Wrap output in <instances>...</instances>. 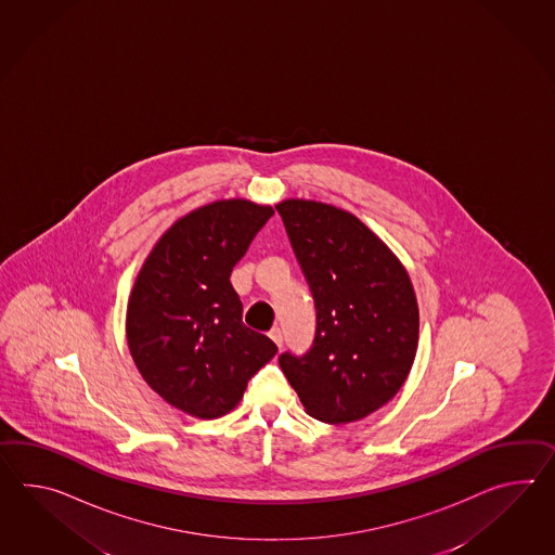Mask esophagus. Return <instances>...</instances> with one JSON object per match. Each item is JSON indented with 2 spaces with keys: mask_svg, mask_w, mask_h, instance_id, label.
Returning a JSON list of instances; mask_svg holds the SVG:
<instances>
[{
  "mask_svg": "<svg viewBox=\"0 0 555 555\" xmlns=\"http://www.w3.org/2000/svg\"><path fill=\"white\" fill-rule=\"evenodd\" d=\"M269 337L274 340V345L281 349L283 347V333H281V328L279 326H274V328H271V333H269Z\"/></svg>",
  "mask_w": 555,
  "mask_h": 555,
  "instance_id": "1",
  "label": "esophagus"
}]
</instances>
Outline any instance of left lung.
<instances>
[{"instance_id": "left-lung-1", "label": "left lung", "mask_w": 555, "mask_h": 555, "mask_svg": "<svg viewBox=\"0 0 555 555\" xmlns=\"http://www.w3.org/2000/svg\"><path fill=\"white\" fill-rule=\"evenodd\" d=\"M317 311L312 345L279 365L314 420L351 423L392 399L413 365L420 311L391 250L328 204L276 206Z\"/></svg>"}]
</instances>
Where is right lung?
I'll list each match as a JSON object with an SVG mask.
<instances>
[{"label":"right lung","instance_id":"right-lung-1","mask_svg":"<svg viewBox=\"0 0 555 555\" xmlns=\"http://www.w3.org/2000/svg\"><path fill=\"white\" fill-rule=\"evenodd\" d=\"M271 206L218 201L172 224L146 258L128 305L135 366L184 413L217 420L238 405L248 380L276 354L271 338L243 323L230 272Z\"/></svg>","mask_w":555,"mask_h":555}]
</instances>
